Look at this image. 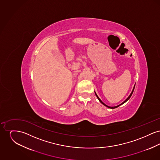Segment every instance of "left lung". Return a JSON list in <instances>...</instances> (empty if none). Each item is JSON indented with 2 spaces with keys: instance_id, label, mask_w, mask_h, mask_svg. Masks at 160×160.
<instances>
[{
  "instance_id": "obj_1",
  "label": "left lung",
  "mask_w": 160,
  "mask_h": 160,
  "mask_svg": "<svg viewBox=\"0 0 160 160\" xmlns=\"http://www.w3.org/2000/svg\"><path fill=\"white\" fill-rule=\"evenodd\" d=\"M135 85H136V84H134V88H133V89H132V92H131V93H130V95H129V97H128V98H127V99H125V101H123V102H122V103H121V104H119V105H118V106H114V107L108 106H107V105H106V104H104V102H102V101H101V99H100V98H99V97H98V95H97V93H96V92H95V95H96V96H97V98H98V100H99V102H101V104H103V105H104V106H105L107 107H108V108H117V107H118L120 106H121V105H122V104H124V103H125V102H127V101H128V99H129V98H130V97H131V95H132V93H133V92H134V88H135Z\"/></svg>"
}]
</instances>
